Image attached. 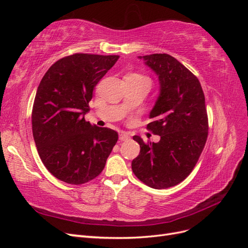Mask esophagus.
<instances>
[{
    "label": "esophagus",
    "mask_w": 248,
    "mask_h": 248,
    "mask_svg": "<svg viewBox=\"0 0 248 248\" xmlns=\"http://www.w3.org/2000/svg\"><path fill=\"white\" fill-rule=\"evenodd\" d=\"M129 139H130V137H129L127 133H125V132H121V133L119 134V140H120L126 141V140H128Z\"/></svg>",
    "instance_id": "1"
}]
</instances>
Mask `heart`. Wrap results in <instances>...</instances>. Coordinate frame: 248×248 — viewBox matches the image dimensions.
<instances>
[{"label": "heart", "instance_id": "b5f03b06", "mask_svg": "<svg viewBox=\"0 0 248 248\" xmlns=\"http://www.w3.org/2000/svg\"><path fill=\"white\" fill-rule=\"evenodd\" d=\"M128 76H132V77H134V78H139L148 79L146 77H142V76H140V74H138V73H131V74H128Z\"/></svg>", "mask_w": 248, "mask_h": 248}]
</instances>
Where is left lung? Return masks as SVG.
Instances as JSON below:
<instances>
[{
  "instance_id": "obj_1",
  "label": "left lung",
  "mask_w": 248,
  "mask_h": 248,
  "mask_svg": "<svg viewBox=\"0 0 248 248\" xmlns=\"http://www.w3.org/2000/svg\"><path fill=\"white\" fill-rule=\"evenodd\" d=\"M158 78L159 94L149 118L148 129L160 137L145 144L134 136L140 151L131 162L141 182L155 189L182 182L193 170L208 137L205 96L199 79L167 54L139 57Z\"/></svg>"
}]
</instances>
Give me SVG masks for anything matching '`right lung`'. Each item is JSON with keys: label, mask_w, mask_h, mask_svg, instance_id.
<instances>
[{"label": "right lung", "mask_w": 248, "mask_h": 248, "mask_svg": "<svg viewBox=\"0 0 248 248\" xmlns=\"http://www.w3.org/2000/svg\"><path fill=\"white\" fill-rule=\"evenodd\" d=\"M119 56L76 54L59 60L37 89L32 130L40 158L63 182L84 184L98 176L118 133L85 120L98 81Z\"/></svg>", "instance_id": "right-lung-1"}]
</instances>
